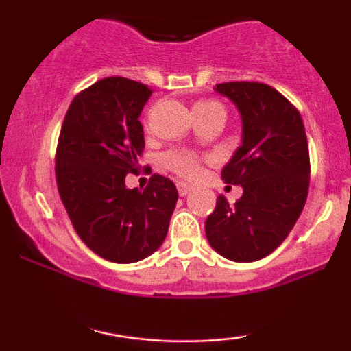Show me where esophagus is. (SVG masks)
I'll use <instances>...</instances> for the list:
<instances>
[{
    "label": "esophagus",
    "instance_id": "esophagus-1",
    "mask_svg": "<svg viewBox=\"0 0 351 351\" xmlns=\"http://www.w3.org/2000/svg\"><path fill=\"white\" fill-rule=\"evenodd\" d=\"M176 188H178L180 196H186V195H189V193L193 191L191 184L184 183V181H178V183H176Z\"/></svg>",
    "mask_w": 351,
    "mask_h": 351
}]
</instances>
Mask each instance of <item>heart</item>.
I'll use <instances>...</instances> for the list:
<instances>
[{"label":"heart","instance_id":"obj_1","mask_svg":"<svg viewBox=\"0 0 351 351\" xmlns=\"http://www.w3.org/2000/svg\"><path fill=\"white\" fill-rule=\"evenodd\" d=\"M211 112H223L224 108L221 104L215 102V100H203V102L195 104L193 107V115H204L211 114ZM162 163L168 170H171L176 175L183 176V178H196L201 173V160L198 155L191 152L184 150H173L165 153L162 156Z\"/></svg>","mask_w":351,"mask_h":351}]
</instances>
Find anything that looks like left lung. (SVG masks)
I'll return each instance as SVG.
<instances>
[{"label": "left lung", "mask_w": 351, "mask_h": 351, "mask_svg": "<svg viewBox=\"0 0 351 351\" xmlns=\"http://www.w3.org/2000/svg\"><path fill=\"white\" fill-rule=\"evenodd\" d=\"M237 107L243 140L223 168L224 183L241 184L229 204L217 196L204 223L208 243L234 263H252L284 243L308 195L310 158L304 122L280 92L263 82H224L215 87Z\"/></svg>", "instance_id": "8db88e82"}]
</instances>
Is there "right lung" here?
Wrapping results in <instances>:
<instances>
[{
	"instance_id": "1",
	"label": "right lung",
	"mask_w": 351,
	"mask_h": 351,
	"mask_svg": "<svg viewBox=\"0 0 351 351\" xmlns=\"http://www.w3.org/2000/svg\"><path fill=\"white\" fill-rule=\"evenodd\" d=\"M152 90L125 77H106L69 106L56 150L60 201L82 243L117 264L138 263L163 244L178 191L153 175L147 188L128 189L145 148L138 117Z\"/></svg>"
}]
</instances>
